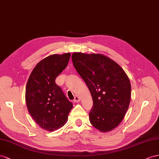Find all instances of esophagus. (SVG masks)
<instances>
[{
  "mask_svg": "<svg viewBox=\"0 0 159 159\" xmlns=\"http://www.w3.org/2000/svg\"><path fill=\"white\" fill-rule=\"evenodd\" d=\"M74 102H80V97H79L78 96H75V99H74Z\"/></svg>",
  "mask_w": 159,
  "mask_h": 159,
  "instance_id": "obj_1",
  "label": "esophagus"
}]
</instances>
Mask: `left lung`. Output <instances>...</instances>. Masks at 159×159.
I'll list each match as a JSON object with an SVG mask.
<instances>
[{
    "label": "left lung",
    "instance_id": "8db88e82",
    "mask_svg": "<svg viewBox=\"0 0 159 159\" xmlns=\"http://www.w3.org/2000/svg\"><path fill=\"white\" fill-rule=\"evenodd\" d=\"M72 61L93 98L90 123L101 132L114 129L129 107L131 85L128 76L116 62L101 54L74 52Z\"/></svg>",
    "mask_w": 159,
    "mask_h": 159
}]
</instances>
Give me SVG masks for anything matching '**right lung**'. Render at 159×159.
<instances>
[{"label":"right lung","mask_w":159,"mask_h":159,"mask_svg":"<svg viewBox=\"0 0 159 159\" xmlns=\"http://www.w3.org/2000/svg\"><path fill=\"white\" fill-rule=\"evenodd\" d=\"M70 53L52 54L40 61L29 76L26 104L31 116L42 129L54 131L65 124L72 108L55 79L66 67Z\"/></svg>","instance_id":"add662e5"}]
</instances>
